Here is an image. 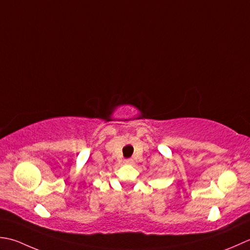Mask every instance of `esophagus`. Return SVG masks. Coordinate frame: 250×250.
<instances>
[{
	"label": "esophagus",
	"mask_w": 250,
	"mask_h": 250,
	"mask_svg": "<svg viewBox=\"0 0 250 250\" xmlns=\"http://www.w3.org/2000/svg\"><path fill=\"white\" fill-rule=\"evenodd\" d=\"M132 163H134V161H132L131 159H126V160H124V164H126V165H131Z\"/></svg>",
	"instance_id": "34e87169"
}]
</instances>
